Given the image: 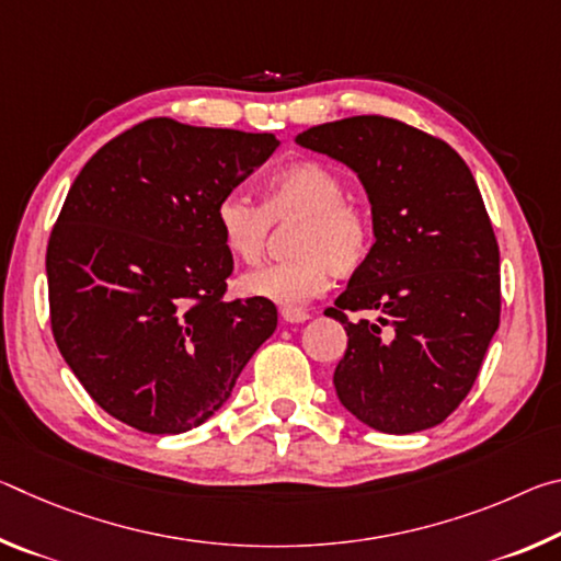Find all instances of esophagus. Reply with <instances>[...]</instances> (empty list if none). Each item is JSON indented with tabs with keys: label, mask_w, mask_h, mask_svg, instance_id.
Returning <instances> with one entry per match:
<instances>
[{
	"label": "esophagus",
	"mask_w": 561,
	"mask_h": 561,
	"mask_svg": "<svg viewBox=\"0 0 561 561\" xmlns=\"http://www.w3.org/2000/svg\"><path fill=\"white\" fill-rule=\"evenodd\" d=\"M282 319L287 321V324H304V321L309 319V311H304V309H282Z\"/></svg>",
	"instance_id": "1"
}]
</instances>
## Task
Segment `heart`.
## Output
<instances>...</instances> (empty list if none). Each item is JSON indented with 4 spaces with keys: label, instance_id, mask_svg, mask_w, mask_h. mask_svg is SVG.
<instances>
[{
    "label": "heart",
    "instance_id": "heart-1",
    "mask_svg": "<svg viewBox=\"0 0 561 561\" xmlns=\"http://www.w3.org/2000/svg\"><path fill=\"white\" fill-rule=\"evenodd\" d=\"M289 250L294 257L247 272L240 289L294 309L327 289L329 272L339 277L364 267L374 247V215L364 203L348 201L346 185L317 160L274 170L264 201L240 193L225 195L215 207V222L234 260L257 264L267 250L274 222H294Z\"/></svg>",
    "mask_w": 561,
    "mask_h": 561
}]
</instances>
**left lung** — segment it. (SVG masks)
<instances>
[{
    "mask_svg": "<svg viewBox=\"0 0 561 561\" xmlns=\"http://www.w3.org/2000/svg\"><path fill=\"white\" fill-rule=\"evenodd\" d=\"M297 144L354 170L376 225L327 309L348 336L339 401L374 431L433 428L470 393L500 327V247L478 183L445 140L386 116L324 123Z\"/></svg>",
    "mask_w": 561,
    "mask_h": 561,
    "instance_id": "left-lung-1",
    "label": "left lung"
}]
</instances>
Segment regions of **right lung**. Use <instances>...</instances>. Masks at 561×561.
Returning <instances> with one entry per match:
<instances>
[{
    "label": "right lung",
    "instance_id": "1",
    "mask_svg": "<svg viewBox=\"0 0 561 561\" xmlns=\"http://www.w3.org/2000/svg\"><path fill=\"white\" fill-rule=\"evenodd\" d=\"M277 146L272 133L150 118L76 175L46 247L51 331L93 401L130 428H197L277 329L272 301L225 299L234 262L215 222Z\"/></svg>",
    "mask_w": 561,
    "mask_h": 561
}]
</instances>
